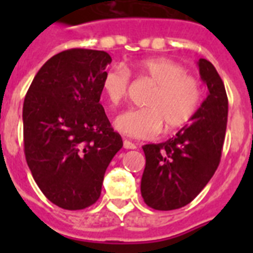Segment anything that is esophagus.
Wrapping results in <instances>:
<instances>
[{
  "mask_svg": "<svg viewBox=\"0 0 253 253\" xmlns=\"http://www.w3.org/2000/svg\"><path fill=\"white\" fill-rule=\"evenodd\" d=\"M123 148H126V150H135L136 146L132 142H130V140H123Z\"/></svg>",
  "mask_w": 253,
  "mask_h": 253,
  "instance_id": "obj_1",
  "label": "esophagus"
}]
</instances>
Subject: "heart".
I'll return each instance as SVG.
<instances>
[{"label": "heart", "instance_id": "1", "mask_svg": "<svg viewBox=\"0 0 253 253\" xmlns=\"http://www.w3.org/2000/svg\"><path fill=\"white\" fill-rule=\"evenodd\" d=\"M135 71L155 85L147 97V107L130 109L114 121L115 128L123 135L138 139H152L162 131L177 130L194 118L202 101V85L188 69L167 57H151L138 61ZM130 73L126 68L113 65L103 73L101 90L111 105L126 98Z\"/></svg>", "mask_w": 253, "mask_h": 253}]
</instances>
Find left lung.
<instances>
[{
	"label": "left lung",
	"instance_id": "obj_1",
	"mask_svg": "<svg viewBox=\"0 0 253 253\" xmlns=\"http://www.w3.org/2000/svg\"><path fill=\"white\" fill-rule=\"evenodd\" d=\"M197 64L209 93L194 118L167 142L143 146L146 168L140 192L155 210L168 211L190 204L219 166L227 127V94L210 61L200 59Z\"/></svg>",
	"mask_w": 253,
	"mask_h": 253
}]
</instances>
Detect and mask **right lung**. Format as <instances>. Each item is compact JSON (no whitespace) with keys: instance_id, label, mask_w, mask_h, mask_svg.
I'll return each instance as SVG.
<instances>
[{"instance_id":"right-lung-1","label":"right lung","mask_w":253,"mask_h":253,"mask_svg":"<svg viewBox=\"0 0 253 253\" xmlns=\"http://www.w3.org/2000/svg\"><path fill=\"white\" fill-rule=\"evenodd\" d=\"M105 51L72 48L44 63L23 102L26 162L42 193L65 210L89 208L123 146L99 98Z\"/></svg>"}]
</instances>
